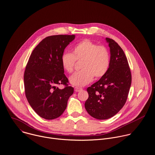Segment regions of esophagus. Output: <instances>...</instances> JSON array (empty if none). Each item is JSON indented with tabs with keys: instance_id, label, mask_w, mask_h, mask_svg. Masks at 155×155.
I'll return each instance as SVG.
<instances>
[{
	"instance_id": "obj_1",
	"label": "esophagus",
	"mask_w": 155,
	"mask_h": 155,
	"mask_svg": "<svg viewBox=\"0 0 155 155\" xmlns=\"http://www.w3.org/2000/svg\"><path fill=\"white\" fill-rule=\"evenodd\" d=\"M74 90H75V92H80V91H81L82 90V89L81 88H80V87H74Z\"/></svg>"
}]
</instances>
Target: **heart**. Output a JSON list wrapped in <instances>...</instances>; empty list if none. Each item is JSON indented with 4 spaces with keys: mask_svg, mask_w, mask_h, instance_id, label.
Masks as SVG:
<instances>
[{
    "mask_svg": "<svg viewBox=\"0 0 155 155\" xmlns=\"http://www.w3.org/2000/svg\"><path fill=\"white\" fill-rule=\"evenodd\" d=\"M76 61H81V70L71 76L69 81L73 86L81 87L89 83L94 77L98 79L107 74L110 64V55L106 47L84 39L74 47L72 54L65 51L61 57L63 68L68 73L73 71Z\"/></svg>",
    "mask_w": 155,
    "mask_h": 155,
    "instance_id": "1",
    "label": "heart"
}]
</instances>
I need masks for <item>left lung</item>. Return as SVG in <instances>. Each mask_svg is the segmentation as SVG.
Wrapping results in <instances>:
<instances>
[{
	"mask_svg": "<svg viewBox=\"0 0 155 155\" xmlns=\"http://www.w3.org/2000/svg\"><path fill=\"white\" fill-rule=\"evenodd\" d=\"M110 48V64L107 74L87 88L84 107L95 119L105 120L124 106L131 84V74L124 51L113 39L106 38Z\"/></svg>",
	"mask_w": 155,
	"mask_h": 155,
	"instance_id": "left-lung-1",
	"label": "left lung"
}]
</instances>
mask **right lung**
I'll list each match as a JSON object with an SVG mask.
<instances>
[{
    "label": "right lung",
    "mask_w": 155,
    "mask_h": 155,
    "mask_svg": "<svg viewBox=\"0 0 155 155\" xmlns=\"http://www.w3.org/2000/svg\"><path fill=\"white\" fill-rule=\"evenodd\" d=\"M75 37L74 35L46 37L33 50L25 67L26 98L36 113L45 119L60 117L74 93V87L68 86L61 57ZM61 84L65 86L62 90L56 87Z\"/></svg>",
    "instance_id": "1"
}]
</instances>
